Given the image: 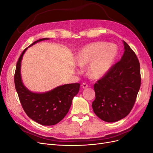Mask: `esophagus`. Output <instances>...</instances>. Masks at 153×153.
<instances>
[{
  "instance_id": "esophagus-1",
  "label": "esophagus",
  "mask_w": 153,
  "mask_h": 153,
  "mask_svg": "<svg viewBox=\"0 0 153 153\" xmlns=\"http://www.w3.org/2000/svg\"><path fill=\"white\" fill-rule=\"evenodd\" d=\"M82 87L84 88V89H85V88H87V87H88V84H87L86 83H85V82H84L82 84Z\"/></svg>"
}]
</instances>
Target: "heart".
<instances>
[{
	"label": "heart",
	"instance_id": "obj_1",
	"mask_svg": "<svg viewBox=\"0 0 153 153\" xmlns=\"http://www.w3.org/2000/svg\"><path fill=\"white\" fill-rule=\"evenodd\" d=\"M117 55V50L114 45L104 42H95L81 49L77 56L80 66L88 67V73L93 78L103 76L112 66Z\"/></svg>",
	"mask_w": 153,
	"mask_h": 153
}]
</instances>
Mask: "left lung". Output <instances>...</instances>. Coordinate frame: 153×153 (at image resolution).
<instances>
[{
  "instance_id": "obj_1",
  "label": "left lung",
  "mask_w": 153,
  "mask_h": 153,
  "mask_svg": "<svg viewBox=\"0 0 153 153\" xmlns=\"http://www.w3.org/2000/svg\"><path fill=\"white\" fill-rule=\"evenodd\" d=\"M121 59L94 85V112L108 123L119 121L131 112L141 84L140 63L135 53L123 41Z\"/></svg>"
}]
</instances>
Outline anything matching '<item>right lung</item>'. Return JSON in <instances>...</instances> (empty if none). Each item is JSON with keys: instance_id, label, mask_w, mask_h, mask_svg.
Wrapping results in <instances>:
<instances>
[{"instance_id": "right-lung-1", "label": "right lung", "mask_w": 153, "mask_h": 153, "mask_svg": "<svg viewBox=\"0 0 153 153\" xmlns=\"http://www.w3.org/2000/svg\"><path fill=\"white\" fill-rule=\"evenodd\" d=\"M48 38L37 40L35 43ZM27 48L20 56L15 73V85L25 112L34 121L44 126H52L59 123L68 114L73 97L79 92L80 84H70L59 86L45 93H35L29 91L22 82L20 66L22 57Z\"/></svg>"}]
</instances>
